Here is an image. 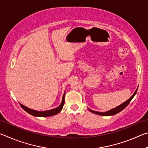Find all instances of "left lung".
<instances>
[{
	"instance_id": "1",
	"label": "left lung",
	"mask_w": 148,
	"mask_h": 148,
	"mask_svg": "<svg viewBox=\"0 0 148 148\" xmlns=\"http://www.w3.org/2000/svg\"><path fill=\"white\" fill-rule=\"evenodd\" d=\"M137 90L136 89L135 92H134V94L132 95V96L130 97V99L129 100H127L126 102H123V103L121 104V105H119V106H117L116 108H115L112 109L111 110H109V111H108L106 112H95L93 111V110H89V111H91L92 113L95 114H97V115H101V116H113V115L115 114H117V113H119L121 111H122L123 110L125 109V108H126L127 106H128L129 104L130 103V102L131 101V100L132 99V98L134 97V95H136V92H137Z\"/></svg>"
}]
</instances>
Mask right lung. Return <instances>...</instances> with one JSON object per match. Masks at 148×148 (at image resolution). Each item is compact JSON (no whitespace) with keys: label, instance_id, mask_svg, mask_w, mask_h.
<instances>
[{"label":"right lung","instance_id":"1","mask_svg":"<svg viewBox=\"0 0 148 148\" xmlns=\"http://www.w3.org/2000/svg\"><path fill=\"white\" fill-rule=\"evenodd\" d=\"M64 103V93L63 95V97H62V102L60 106L59 107L53 109V110H48V111H44V112H38V111H35V110H31L27 108L26 106H23V104H20V106H21L22 108H23L25 111H26L27 113H29V114L32 115V116H37V117H49V116H54V115H56L58 113H59L61 111V110L63 107V105Z\"/></svg>","mask_w":148,"mask_h":148}]
</instances>
